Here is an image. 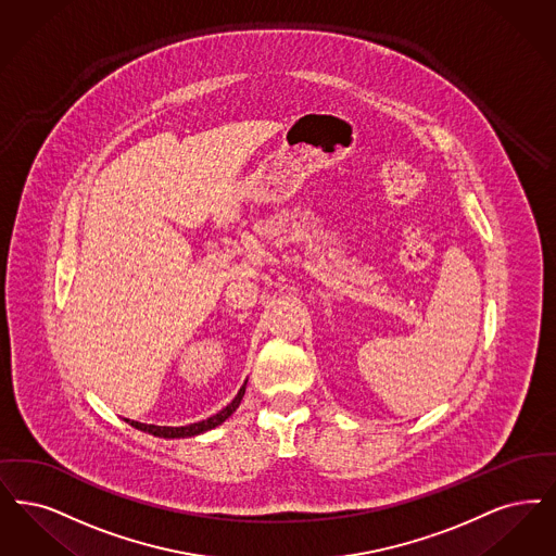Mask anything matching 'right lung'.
Returning a JSON list of instances; mask_svg holds the SVG:
<instances>
[{"label":"right lung","instance_id":"obj_1","mask_svg":"<svg viewBox=\"0 0 556 556\" xmlns=\"http://www.w3.org/2000/svg\"><path fill=\"white\" fill-rule=\"evenodd\" d=\"M245 384L240 389V393L236 395V400L231 401L227 407H223L219 414H215V416H211L208 420H202V422L190 424V426H178V428H174V426H155V424H140L134 422V420H126V422L134 426V428H138V430H142V432H149V434H153V437H163V439H181V437H194V434H200V432H204V430H211V428H215V426H219V424L225 422L236 409H238V405H240V401L244 397Z\"/></svg>","mask_w":556,"mask_h":556}]
</instances>
